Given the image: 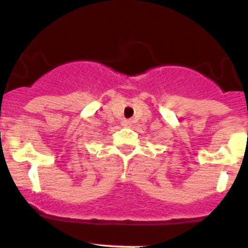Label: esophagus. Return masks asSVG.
I'll return each mask as SVG.
<instances>
[{
    "label": "esophagus",
    "instance_id": "1",
    "mask_svg": "<svg viewBox=\"0 0 248 248\" xmlns=\"http://www.w3.org/2000/svg\"><path fill=\"white\" fill-rule=\"evenodd\" d=\"M122 125L125 126V128H128V126L131 125V122H130V120H123Z\"/></svg>",
    "mask_w": 248,
    "mask_h": 248
}]
</instances>
